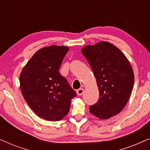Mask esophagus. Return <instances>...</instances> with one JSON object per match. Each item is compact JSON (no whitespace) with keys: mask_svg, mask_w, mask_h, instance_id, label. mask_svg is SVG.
Returning <instances> with one entry per match:
<instances>
[{"mask_svg":"<svg viewBox=\"0 0 150 150\" xmlns=\"http://www.w3.org/2000/svg\"><path fill=\"white\" fill-rule=\"evenodd\" d=\"M83 92H84V89H78L77 91H76L77 95H79V96L83 95Z\"/></svg>","mask_w":150,"mask_h":150,"instance_id":"1","label":"esophagus"}]
</instances>
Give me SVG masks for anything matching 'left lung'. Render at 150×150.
<instances>
[{
    "instance_id": "1",
    "label": "left lung",
    "mask_w": 150,
    "mask_h": 150,
    "mask_svg": "<svg viewBox=\"0 0 150 150\" xmlns=\"http://www.w3.org/2000/svg\"><path fill=\"white\" fill-rule=\"evenodd\" d=\"M81 52L91 66L99 89V99L89 111L100 119H108L122 111L132 93L134 76L128 59L107 42L88 45Z\"/></svg>"
}]
</instances>
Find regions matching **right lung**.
Wrapping results in <instances>:
<instances>
[{
  "label": "right lung",
  "mask_w": 150,
  "mask_h": 150,
  "mask_svg": "<svg viewBox=\"0 0 150 150\" xmlns=\"http://www.w3.org/2000/svg\"><path fill=\"white\" fill-rule=\"evenodd\" d=\"M68 50L66 46L44 47L35 53L20 74L24 100L37 115L47 121L56 122L67 115L76 96L59 72Z\"/></svg>",
  "instance_id": "add662e5"
}]
</instances>
